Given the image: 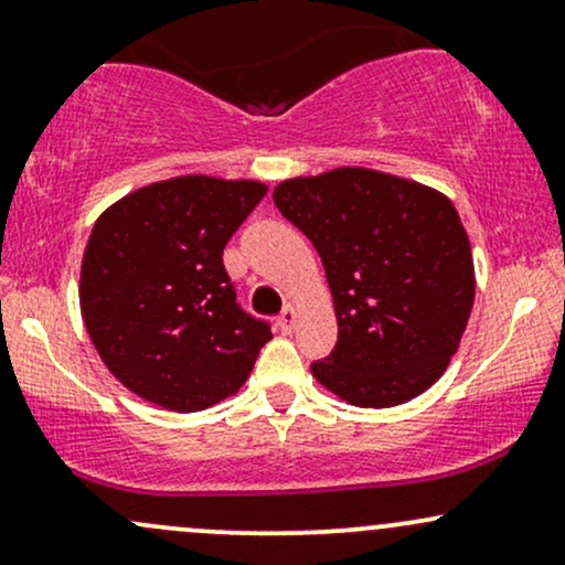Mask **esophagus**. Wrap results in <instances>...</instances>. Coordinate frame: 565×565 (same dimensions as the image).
<instances>
[{"instance_id": "obj_1", "label": "esophagus", "mask_w": 565, "mask_h": 565, "mask_svg": "<svg viewBox=\"0 0 565 565\" xmlns=\"http://www.w3.org/2000/svg\"><path fill=\"white\" fill-rule=\"evenodd\" d=\"M295 321H297V310L287 305V308L281 310V316H278V329H281L284 334H291V329H295Z\"/></svg>"}]
</instances>
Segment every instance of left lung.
Wrapping results in <instances>:
<instances>
[{
  "label": "left lung",
  "instance_id": "8db88e82",
  "mask_svg": "<svg viewBox=\"0 0 565 565\" xmlns=\"http://www.w3.org/2000/svg\"><path fill=\"white\" fill-rule=\"evenodd\" d=\"M321 255L337 345L310 364L348 404H404L436 382L468 327L476 276L457 210L433 188L374 170H334L274 191Z\"/></svg>",
  "mask_w": 565,
  "mask_h": 565
}]
</instances>
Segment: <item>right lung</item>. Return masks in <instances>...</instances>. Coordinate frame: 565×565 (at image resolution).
I'll use <instances>...</instances> for the list:
<instances>
[{"mask_svg":"<svg viewBox=\"0 0 565 565\" xmlns=\"http://www.w3.org/2000/svg\"><path fill=\"white\" fill-rule=\"evenodd\" d=\"M265 191L193 174L140 188L97 217L82 260L84 327L135 395L199 412L249 377L274 334L238 305L223 249Z\"/></svg>","mask_w":565,"mask_h":565,"instance_id":"obj_1","label":"right lung"}]
</instances>
